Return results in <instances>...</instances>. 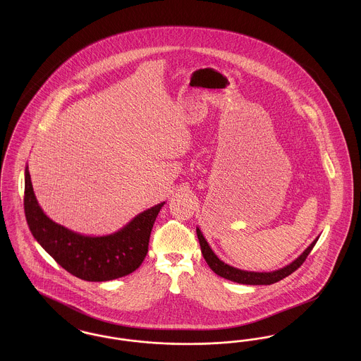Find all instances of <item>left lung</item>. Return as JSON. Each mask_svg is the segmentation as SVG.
<instances>
[{
    "label": "left lung",
    "instance_id": "1",
    "mask_svg": "<svg viewBox=\"0 0 361 361\" xmlns=\"http://www.w3.org/2000/svg\"><path fill=\"white\" fill-rule=\"evenodd\" d=\"M196 234H197V238H199V243H200V249H202V255L206 259L208 267L221 277L227 279V280H231L234 283H240V284H249V286H269V284H274L277 283L280 280H283L284 277L291 275L292 272H295L303 262L305 259L307 258L310 255V252L312 250L314 245L317 243V240L319 237H317L315 240L311 242L309 247L296 258L293 259L291 264L286 265L284 268H280L277 271H272V272H250V271H242L238 268H234L228 264H224L222 259H219L218 256L212 252L211 246L208 245L204 235L202 234L200 228L196 227Z\"/></svg>",
    "mask_w": 361,
    "mask_h": 361
}]
</instances>
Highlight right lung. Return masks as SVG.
Masks as SVG:
<instances>
[{"mask_svg": "<svg viewBox=\"0 0 361 361\" xmlns=\"http://www.w3.org/2000/svg\"><path fill=\"white\" fill-rule=\"evenodd\" d=\"M165 202L137 214L121 230L90 237L55 224L39 206L28 166L25 168L24 211L39 245L63 269L86 281H108L133 274L147 255L155 218Z\"/></svg>", "mask_w": 361, "mask_h": 361, "instance_id": "right-lung-1", "label": "right lung"}]
</instances>
